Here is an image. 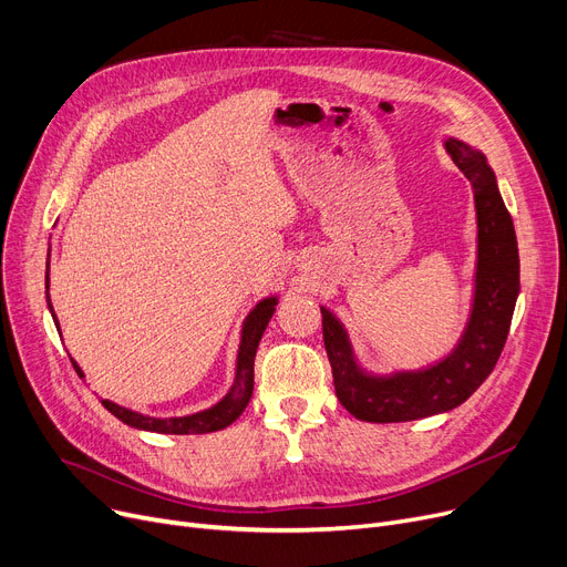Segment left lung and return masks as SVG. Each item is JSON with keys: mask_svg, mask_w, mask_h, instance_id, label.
<instances>
[{"mask_svg": "<svg viewBox=\"0 0 567 567\" xmlns=\"http://www.w3.org/2000/svg\"><path fill=\"white\" fill-rule=\"evenodd\" d=\"M443 148L468 178L475 204L473 299L455 347L423 368L374 372L359 361L338 315L321 306L323 347L333 368L336 395L353 419L365 423H406L453 411L489 377L511 331L519 296L513 218L481 148L460 137H445Z\"/></svg>", "mask_w": 567, "mask_h": 567, "instance_id": "1", "label": "left lung"}]
</instances>
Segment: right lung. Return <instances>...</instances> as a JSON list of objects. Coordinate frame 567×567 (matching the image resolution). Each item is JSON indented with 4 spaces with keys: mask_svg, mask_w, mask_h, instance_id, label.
Instances as JSON below:
<instances>
[{
    "mask_svg": "<svg viewBox=\"0 0 567 567\" xmlns=\"http://www.w3.org/2000/svg\"><path fill=\"white\" fill-rule=\"evenodd\" d=\"M45 291H50V252H48V266H45ZM50 301V296H48ZM278 306V293L266 296L261 299L244 319L241 323V340H238V351H236V372H234V385L231 391L216 402L214 406L188 413V415H169V419H156V415H146L126 406H118L110 400H103V406L114 415V419L122 421L128 427L144 430V432H156V434H204V432H216L227 425H231L238 415L244 413L250 395H252V379H255V353L259 347V340L266 331L268 321H271L274 312ZM50 315L54 319V326L59 336H62V329H59L56 315L52 310V303H48ZM75 372L84 379L82 368L71 359Z\"/></svg>",
    "mask_w": 567,
    "mask_h": 567,
    "instance_id": "add662e5",
    "label": "right lung"
}]
</instances>
